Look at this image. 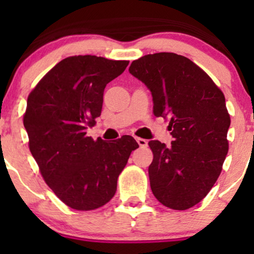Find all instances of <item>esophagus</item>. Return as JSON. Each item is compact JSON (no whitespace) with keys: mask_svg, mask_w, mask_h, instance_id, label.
<instances>
[{"mask_svg":"<svg viewBox=\"0 0 254 254\" xmlns=\"http://www.w3.org/2000/svg\"><path fill=\"white\" fill-rule=\"evenodd\" d=\"M136 141H137V143H138L139 147H147L148 145V141L144 138H139V137H137Z\"/></svg>","mask_w":254,"mask_h":254,"instance_id":"esophagus-1","label":"esophagus"}]
</instances>
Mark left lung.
<instances>
[{"label":"left lung","instance_id":"8db88e82","mask_svg":"<svg viewBox=\"0 0 254 254\" xmlns=\"http://www.w3.org/2000/svg\"><path fill=\"white\" fill-rule=\"evenodd\" d=\"M145 61L150 68L142 82L151 92L154 116L167 123L172 139L148 143L154 155L148 170L151 191L164 205L183 210L206 196L222 170L230 125L226 99L189 58L159 52Z\"/></svg>","mask_w":254,"mask_h":254}]
</instances>
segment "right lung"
I'll list each match as a JSON object with an SVG mask.
<instances>
[{
	"mask_svg": "<svg viewBox=\"0 0 254 254\" xmlns=\"http://www.w3.org/2000/svg\"><path fill=\"white\" fill-rule=\"evenodd\" d=\"M127 64L90 55L64 58L28 97L24 125L32 155L52 191L76 210H94L115 196L119 174L138 147L131 136L122 137L124 154L113 157L105 141L89 136L105 87Z\"/></svg>",
	"mask_w": 254,
	"mask_h": 254,
	"instance_id": "right-lung-1",
	"label": "right lung"
}]
</instances>
